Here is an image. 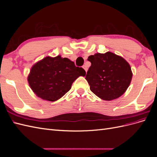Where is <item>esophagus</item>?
<instances>
[{"instance_id": "esophagus-1", "label": "esophagus", "mask_w": 157, "mask_h": 157, "mask_svg": "<svg viewBox=\"0 0 157 157\" xmlns=\"http://www.w3.org/2000/svg\"><path fill=\"white\" fill-rule=\"evenodd\" d=\"M83 69H84L85 70V71H86V72L87 70H88V68H87V67H86V65H84V66H83Z\"/></svg>"}]
</instances>
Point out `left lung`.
<instances>
[{
  "instance_id": "left-lung-1",
  "label": "left lung",
  "mask_w": 157,
  "mask_h": 157,
  "mask_svg": "<svg viewBox=\"0 0 157 157\" xmlns=\"http://www.w3.org/2000/svg\"><path fill=\"white\" fill-rule=\"evenodd\" d=\"M88 60L91 66L85 78L98 97L111 101L126 91L133 74L130 64L122 57L107 52L90 56Z\"/></svg>"
}]
</instances>
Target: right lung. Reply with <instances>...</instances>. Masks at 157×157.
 <instances>
[{"label":"right lung","instance_id":"obj_1","mask_svg":"<svg viewBox=\"0 0 157 157\" xmlns=\"http://www.w3.org/2000/svg\"><path fill=\"white\" fill-rule=\"evenodd\" d=\"M85 74L82 67H76L67 58L47 56L32 66L27 80L36 96L55 101L69 91L76 79Z\"/></svg>","mask_w":157,"mask_h":157}]
</instances>
